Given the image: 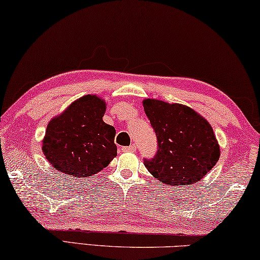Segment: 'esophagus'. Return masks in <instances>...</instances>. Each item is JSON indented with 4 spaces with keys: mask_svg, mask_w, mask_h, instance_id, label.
Listing matches in <instances>:
<instances>
[{
    "mask_svg": "<svg viewBox=\"0 0 260 260\" xmlns=\"http://www.w3.org/2000/svg\"><path fill=\"white\" fill-rule=\"evenodd\" d=\"M136 148H137V147H136L135 144H133V145H130V146L122 147V151H123V152H135Z\"/></svg>",
    "mask_w": 260,
    "mask_h": 260,
    "instance_id": "esophagus-1",
    "label": "esophagus"
}]
</instances>
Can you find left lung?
I'll return each instance as SVG.
<instances>
[{"mask_svg": "<svg viewBox=\"0 0 260 260\" xmlns=\"http://www.w3.org/2000/svg\"><path fill=\"white\" fill-rule=\"evenodd\" d=\"M144 110L158 139V152L144 165L167 185L201 181L220 158L213 129L202 115L181 104L145 99Z\"/></svg>", "mask_w": 260, "mask_h": 260, "instance_id": "1", "label": "left lung"}]
</instances>
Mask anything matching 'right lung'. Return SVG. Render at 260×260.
<instances>
[{"instance_id":"add662e5","label":"right lung","mask_w":260,"mask_h":260,"mask_svg":"<svg viewBox=\"0 0 260 260\" xmlns=\"http://www.w3.org/2000/svg\"><path fill=\"white\" fill-rule=\"evenodd\" d=\"M106 101L84 95L47 125L42 152L55 169L74 177H87L107 167L117 154L115 127L105 123Z\"/></svg>"}]
</instances>
